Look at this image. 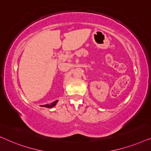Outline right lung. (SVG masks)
<instances>
[{
  "label": "right lung",
  "instance_id": "right-lung-1",
  "mask_svg": "<svg viewBox=\"0 0 151 151\" xmlns=\"http://www.w3.org/2000/svg\"><path fill=\"white\" fill-rule=\"evenodd\" d=\"M56 102H57V101H55V102H53L52 104H46V105H43V106H45V107H47V108H51V107H53V106H55V104H56Z\"/></svg>",
  "mask_w": 151,
  "mask_h": 151
}]
</instances>
